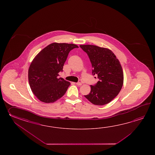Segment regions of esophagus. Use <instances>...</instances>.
Here are the masks:
<instances>
[{
	"label": "esophagus",
	"instance_id": "1",
	"mask_svg": "<svg viewBox=\"0 0 155 155\" xmlns=\"http://www.w3.org/2000/svg\"><path fill=\"white\" fill-rule=\"evenodd\" d=\"M76 85L78 86H81L82 85V83L81 82H76Z\"/></svg>",
	"mask_w": 155,
	"mask_h": 155
}]
</instances>
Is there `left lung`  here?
<instances>
[{
    "label": "left lung",
    "instance_id": "1",
    "mask_svg": "<svg viewBox=\"0 0 155 155\" xmlns=\"http://www.w3.org/2000/svg\"><path fill=\"white\" fill-rule=\"evenodd\" d=\"M89 56L92 65L93 75L99 81L91 85V91L84 95L96 105H104L119 94L124 82V74L119 60L111 50L92 45H80Z\"/></svg>",
    "mask_w": 155,
    "mask_h": 155
}]
</instances>
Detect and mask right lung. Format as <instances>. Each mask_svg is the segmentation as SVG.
I'll return each instance as SVG.
<instances>
[{"mask_svg":"<svg viewBox=\"0 0 155 155\" xmlns=\"http://www.w3.org/2000/svg\"><path fill=\"white\" fill-rule=\"evenodd\" d=\"M78 45L54 43L37 54L30 65L28 80L34 94L41 102L52 103L63 96L70 83L60 78L70 51Z\"/></svg>","mask_w":155,"mask_h":155,"instance_id":"right-lung-1","label":"right lung"}]
</instances>
